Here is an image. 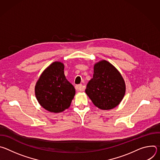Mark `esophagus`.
I'll list each match as a JSON object with an SVG mask.
<instances>
[{"label": "esophagus", "mask_w": 160, "mask_h": 160, "mask_svg": "<svg viewBox=\"0 0 160 160\" xmlns=\"http://www.w3.org/2000/svg\"><path fill=\"white\" fill-rule=\"evenodd\" d=\"M75 89L77 91H82L84 90V87L83 86V85L82 84H79V85H75Z\"/></svg>", "instance_id": "1"}]
</instances>
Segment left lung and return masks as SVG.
I'll list each match as a JSON object with an SVG mask.
<instances>
[{
  "label": "left lung",
  "instance_id": "obj_1",
  "mask_svg": "<svg viewBox=\"0 0 160 160\" xmlns=\"http://www.w3.org/2000/svg\"><path fill=\"white\" fill-rule=\"evenodd\" d=\"M125 88L124 80L117 68L102 60L95 64L93 78L87 83L85 93L96 106L108 110L120 103Z\"/></svg>",
  "mask_w": 160,
  "mask_h": 160
}]
</instances>
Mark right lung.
<instances>
[{
    "label": "right lung",
    "instance_id": "add662e5",
    "mask_svg": "<svg viewBox=\"0 0 160 160\" xmlns=\"http://www.w3.org/2000/svg\"><path fill=\"white\" fill-rule=\"evenodd\" d=\"M64 68L61 62H52L43 72L35 87L38 102L50 112L68 109L75 94L74 87L65 77Z\"/></svg>",
    "mask_w": 160,
    "mask_h": 160
}]
</instances>
